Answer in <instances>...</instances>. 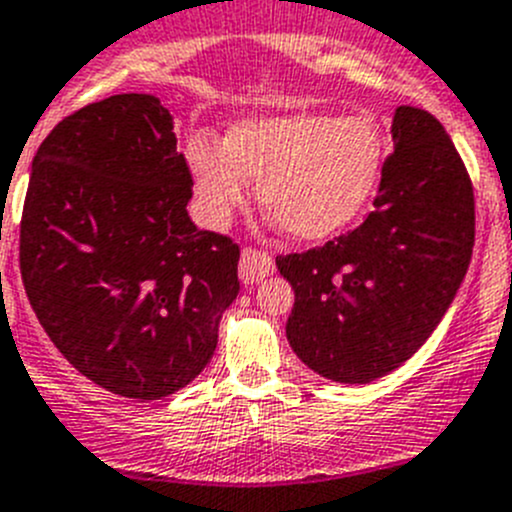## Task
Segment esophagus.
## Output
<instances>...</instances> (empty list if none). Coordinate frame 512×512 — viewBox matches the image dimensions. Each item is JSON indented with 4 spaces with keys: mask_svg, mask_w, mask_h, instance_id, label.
<instances>
[{
    "mask_svg": "<svg viewBox=\"0 0 512 512\" xmlns=\"http://www.w3.org/2000/svg\"><path fill=\"white\" fill-rule=\"evenodd\" d=\"M273 270L275 262L270 255H265L260 250H252V247L242 250V257H239V278H242L245 285L260 283L267 275H273Z\"/></svg>",
    "mask_w": 512,
    "mask_h": 512,
    "instance_id": "esophagus-1",
    "label": "esophagus"
}]
</instances>
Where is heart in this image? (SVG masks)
<instances>
[{
	"instance_id": "heart-1",
	"label": "heart",
	"mask_w": 512,
	"mask_h": 512,
	"mask_svg": "<svg viewBox=\"0 0 512 512\" xmlns=\"http://www.w3.org/2000/svg\"><path fill=\"white\" fill-rule=\"evenodd\" d=\"M188 173L201 216L224 227L260 181V204L301 242L347 232L375 201L385 140L365 117L288 112L232 124L224 145L193 140Z\"/></svg>"
}]
</instances>
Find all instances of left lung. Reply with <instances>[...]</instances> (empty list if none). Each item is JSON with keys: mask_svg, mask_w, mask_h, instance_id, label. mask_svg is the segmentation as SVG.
Returning <instances> with one entry per match:
<instances>
[{"mask_svg": "<svg viewBox=\"0 0 512 512\" xmlns=\"http://www.w3.org/2000/svg\"><path fill=\"white\" fill-rule=\"evenodd\" d=\"M375 211L354 232L275 257L296 293L285 334L321 377L365 385L434 334L467 275L474 193L434 114L398 107Z\"/></svg>", "mask_w": 512, "mask_h": 512, "instance_id": "1", "label": "left lung"}]
</instances>
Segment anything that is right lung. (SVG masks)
<instances>
[{
    "label": "right lung",
    "instance_id": "1",
    "mask_svg": "<svg viewBox=\"0 0 512 512\" xmlns=\"http://www.w3.org/2000/svg\"><path fill=\"white\" fill-rule=\"evenodd\" d=\"M153 94L53 127L32 160L20 270L50 342L114 395L160 400L209 365L239 247L191 222V173Z\"/></svg>",
    "mask_w": 512,
    "mask_h": 512
}]
</instances>
